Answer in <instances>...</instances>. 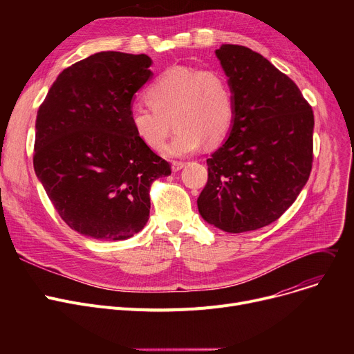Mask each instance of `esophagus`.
Here are the masks:
<instances>
[{
	"label": "esophagus",
	"mask_w": 354,
	"mask_h": 354,
	"mask_svg": "<svg viewBox=\"0 0 354 354\" xmlns=\"http://www.w3.org/2000/svg\"><path fill=\"white\" fill-rule=\"evenodd\" d=\"M183 166H185V162L174 160V162H172V172H179Z\"/></svg>",
	"instance_id": "esophagus-1"
}]
</instances>
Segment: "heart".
I'll return each mask as SVG.
<instances>
[{"mask_svg": "<svg viewBox=\"0 0 354 354\" xmlns=\"http://www.w3.org/2000/svg\"><path fill=\"white\" fill-rule=\"evenodd\" d=\"M149 104L133 103L129 120L136 136L158 151L176 127L172 140L163 147L166 158H185L199 151L203 140L216 145L230 133L235 102L227 77L218 70L172 67L147 87Z\"/></svg>", "mask_w": 354, "mask_h": 354, "instance_id": "1", "label": "heart"}]
</instances>
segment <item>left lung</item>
<instances>
[{
    "mask_svg": "<svg viewBox=\"0 0 354 354\" xmlns=\"http://www.w3.org/2000/svg\"><path fill=\"white\" fill-rule=\"evenodd\" d=\"M215 54L235 111L227 140L207 159L198 211L225 232L255 231L280 218L307 183L314 115L297 84L261 54L235 44Z\"/></svg>",
    "mask_w": 354,
    "mask_h": 354,
    "instance_id": "1",
    "label": "left lung"
}]
</instances>
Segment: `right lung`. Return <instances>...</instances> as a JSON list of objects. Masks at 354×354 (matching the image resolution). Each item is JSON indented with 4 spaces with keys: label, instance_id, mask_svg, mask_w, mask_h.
I'll list each match as a JSON object with an SVG mask.
<instances>
[{
    "label": "right lung",
    "instance_id": "add662e5",
    "mask_svg": "<svg viewBox=\"0 0 354 354\" xmlns=\"http://www.w3.org/2000/svg\"><path fill=\"white\" fill-rule=\"evenodd\" d=\"M151 66L146 54H93L59 74L37 113L35 175L63 221L84 236L123 241L142 231L151 183L171 175L129 120Z\"/></svg>",
    "mask_w": 354,
    "mask_h": 354
}]
</instances>
